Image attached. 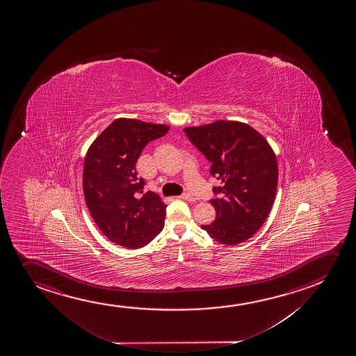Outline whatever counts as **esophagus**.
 Returning a JSON list of instances; mask_svg holds the SVG:
<instances>
[{"label":"esophagus","instance_id":"obj_1","mask_svg":"<svg viewBox=\"0 0 356 356\" xmlns=\"http://www.w3.org/2000/svg\"><path fill=\"white\" fill-rule=\"evenodd\" d=\"M179 197L180 199L186 200V201H195V197L191 194H181Z\"/></svg>","mask_w":356,"mask_h":356}]
</instances>
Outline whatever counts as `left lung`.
Here are the masks:
<instances>
[{
    "label": "left lung",
    "mask_w": 356,
    "mask_h": 356,
    "mask_svg": "<svg viewBox=\"0 0 356 356\" xmlns=\"http://www.w3.org/2000/svg\"><path fill=\"white\" fill-rule=\"evenodd\" d=\"M184 132L222 184L213 188L218 197L209 201L216 219L201 228L222 245L246 241L261 229L275 200L279 171L269 143L238 121L218 120Z\"/></svg>",
    "instance_id": "left-lung-1"
}]
</instances>
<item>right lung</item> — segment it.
<instances>
[{
  "label": "right lung",
  "mask_w": 356,
  "mask_h": 356,
  "mask_svg": "<svg viewBox=\"0 0 356 356\" xmlns=\"http://www.w3.org/2000/svg\"><path fill=\"white\" fill-rule=\"evenodd\" d=\"M166 124L116 119L95 138L83 162V195L90 216L110 241L139 248L165 225L167 204L144 193L136 163L149 142L168 132Z\"/></svg>",
  "instance_id": "add662e5"
}]
</instances>
